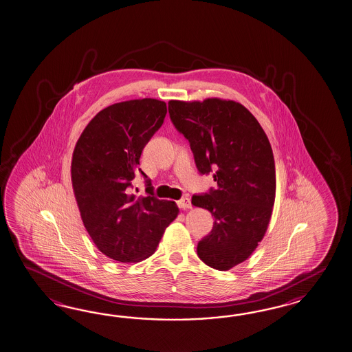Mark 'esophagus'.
<instances>
[{"instance_id": "1", "label": "esophagus", "mask_w": 352, "mask_h": 352, "mask_svg": "<svg viewBox=\"0 0 352 352\" xmlns=\"http://www.w3.org/2000/svg\"><path fill=\"white\" fill-rule=\"evenodd\" d=\"M178 206L183 210L190 209V208H192V204H190V200L188 197H183V199L178 201Z\"/></svg>"}]
</instances>
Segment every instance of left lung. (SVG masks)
<instances>
[{"mask_svg":"<svg viewBox=\"0 0 352 352\" xmlns=\"http://www.w3.org/2000/svg\"><path fill=\"white\" fill-rule=\"evenodd\" d=\"M174 126L190 142L201 174L214 173L217 190L193 195L214 226L197 245L201 260L229 270L248 260L264 238L276 200V164L256 118L232 100L169 101Z\"/></svg>","mask_w":352,"mask_h":352,"instance_id":"8db88e82","label":"left lung"}]
</instances>
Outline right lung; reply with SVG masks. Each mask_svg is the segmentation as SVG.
Returning <instances> with one entry per match:
<instances>
[{
	"mask_svg": "<svg viewBox=\"0 0 352 352\" xmlns=\"http://www.w3.org/2000/svg\"><path fill=\"white\" fill-rule=\"evenodd\" d=\"M166 104L155 98L131 100L101 110L80 134L73 152L72 183L88 234L97 248L120 263L151 256L179 209L174 201L132 193L140 157L159 131Z\"/></svg>",
	"mask_w": 352,
	"mask_h": 352,
	"instance_id": "add662e5",
	"label": "right lung"
}]
</instances>
